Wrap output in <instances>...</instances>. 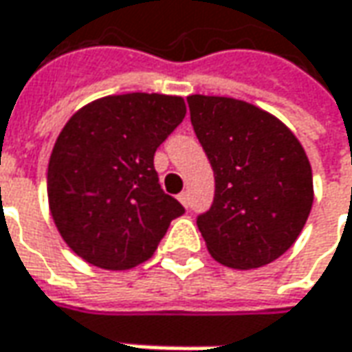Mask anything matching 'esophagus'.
I'll use <instances>...</instances> for the list:
<instances>
[{
    "mask_svg": "<svg viewBox=\"0 0 352 352\" xmlns=\"http://www.w3.org/2000/svg\"><path fill=\"white\" fill-rule=\"evenodd\" d=\"M178 201H180L184 207H190V197H188V193L186 192H182L180 195H178Z\"/></svg>",
    "mask_w": 352,
    "mask_h": 352,
    "instance_id": "obj_1",
    "label": "esophagus"
}]
</instances>
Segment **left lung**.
<instances>
[{
    "mask_svg": "<svg viewBox=\"0 0 352 352\" xmlns=\"http://www.w3.org/2000/svg\"><path fill=\"white\" fill-rule=\"evenodd\" d=\"M195 135L213 166L214 197L197 217L209 254L232 270L280 258L302 232L314 201L300 141L275 116L226 96H188Z\"/></svg>",
    "mask_w": 352,
    "mask_h": 352,
    "instance_id": "obj_1",
    "label": "left lung"
}]
</instances>
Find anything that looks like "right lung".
I'll use <instances>...</instances> for the list:
<instances>
[{
    "instance_id": "1",
    "label": "right lung",
    "mask_w": 352,
    "mask_h": 352,
    "mask_svg": "<svg viewBox=\"0 0 352 352\" xmlns=\"http://www.w3.org/2000/svg\"><path fill=\"white\" fill-rule=\"evenodd\" d=\"M184 116L182 96L129 93L98 98L69 118L50 155L48 201L79 258L102 270H131L184 214L153 164Z\"/></svg>"
}]
</instances>
